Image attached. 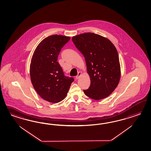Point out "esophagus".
<instances>
[{
  "label": "esophagus",
  "mask_w": 151,
  "mask_h": 151,
  "mask_svg": "<svg viewBox=\"0 0 151 151\" xmlns=\"http://www.w3.org/2000/svg\"><path fill=\"white\" fill-rule=\"evenodd\" d=\"M81 74H82V73H81V72H78V75H77V76H76V78H76V80H78V79L79 78H80V76H81Z\"/></svg>",
  "instance_id": "obj_1"
}]
</instances>
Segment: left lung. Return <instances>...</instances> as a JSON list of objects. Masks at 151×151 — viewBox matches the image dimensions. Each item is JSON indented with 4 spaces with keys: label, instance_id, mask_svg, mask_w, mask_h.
I'll list each match as a JSON object with an SVG mask.
<instances>
[{
    "label": "left lung",
    "instance_id": "left-lung-1",
    "mask_svg": "<svg viewBox=\"0 0 151 151\" xmlns=\"http://www.w3.org/2000/svg\"><path fill=\"white\" fill-rule=\"evenodd\" d=\"M72 41L84 56L91 83L83 92L86 96L99 100L110 96L121 78L118 52L111 41L92 32L73 37Z\"/></svg>",
    "mask_w": 151,
    "mask_h": 151
}]
</instances>
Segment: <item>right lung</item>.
<instances>
[{"mask_svg":"<svg viewBox=\"0 0 151 151\" xmlns=\"http://www.w3.org/2000/svg\"><path fill=\"white\" fill-rule=\"evenodd\" d=\"M70 37L52 35L43 39L34 51L30 66L32 86L44 100L58 103L67 95L73 78L64 75L57 61L61 48Z\"/></svg>","mask_w":151,"mask_h":151,"instance_id":"1","label":"right lung"}]
</instances>
